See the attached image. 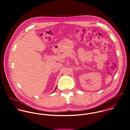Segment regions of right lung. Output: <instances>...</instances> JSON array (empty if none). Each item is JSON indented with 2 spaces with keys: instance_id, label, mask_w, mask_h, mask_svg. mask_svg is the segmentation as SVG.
<instances>
[{
  "instance_id": "1",
  "label": "right lung",
  "mask_w": 130,
  "mask_h": 130,
  "mask_svg": "<svg viewBox=\"0 0 130 130\" xmlns=\"http://www.w3.org/2000/svg\"><path fill=\"white\" fill-rule=\"evenodd\" d=\"M56 88H55V90H54V91H55V90H56Z\"/></svg>"
}]
</instances>
